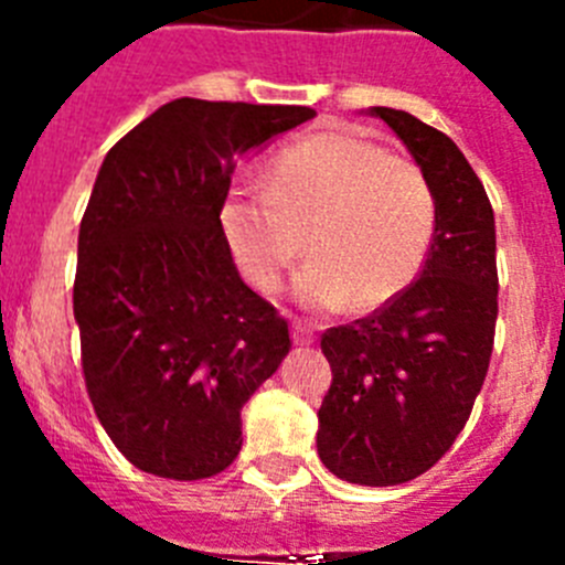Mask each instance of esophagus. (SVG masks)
<instances>
[{
	"label": "esophagus",
	"instance_id": "obj_1",
	"mask_svg": "<svg viewBox=\"0 0 565 565\" xmlns=\"http://www.w3.org/2000/svg\"><path fill=\"white\" fill-rule=\"evenodd\" d=\"M291 339H294V344H311L313 342V331L308 326H302V322H294Z\"/></svg>",
	"mask_w": 565,
	"mask_h": 565
}]
</instances>
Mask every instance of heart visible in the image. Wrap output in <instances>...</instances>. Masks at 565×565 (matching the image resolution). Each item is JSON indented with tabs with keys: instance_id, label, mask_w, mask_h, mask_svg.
Returning <instances> with one entry per match:
<instances>
[{
	"instance_id": "b5f03b06",
	"label": "heart",
	"mask_w": 565,
	"mask_h": 565,
	"mask_svg": "<svg viewBox=\"0 0 565 565\" xmlns=\"http://www.w3.org/2000/svg\"><path fill=\"white\" fill-rule=\"evenodd\" d=\"M221 228L257 291H277L308 252L313 259L294 286L302 306L371 313L422 271L436 234V192L407 158L326 129L274 154L268 189H228Z\"/></svg>"
}]
</instances>
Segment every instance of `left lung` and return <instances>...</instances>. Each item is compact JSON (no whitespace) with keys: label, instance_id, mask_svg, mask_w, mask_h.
I'll list each match as a JSON object with an SVG mask.
<instances>
[{"label":"left lung","instance_id":"8db88e82","mask_svg":"<svg viewBox=\"0 0 565 565\" xmlns=\"http://www.w3.org/2000/svg\"><path fill=\"white\" fill-rule=\"evenodd\" d=\"M436 192V234L416 282L322 333L333 382L317 452L362 487L413 481L450 450L489 371L498 319L495 214L461 149L404 109L371 107Z\"/></svg>","mask_w":565,"mask_h":565}]
</instances>
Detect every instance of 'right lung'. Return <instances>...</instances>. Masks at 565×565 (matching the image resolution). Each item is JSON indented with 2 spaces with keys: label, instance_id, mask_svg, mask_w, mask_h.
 <instances>
[{
  "label": "right lung",
  "instance_id": "1",
  "mask_svg": "<svg viewBox=\"0 0 565 565\" xmlns=\"http://www.w3.org/2000/svg\"><path fill=\"white\" fill-rule=\"evenodd\" d=\"M313 115L174 98L98 169L78 228L73 313L89 402L143 472H223L243 447V404L291 351L286 319L234 266L221 206L243 154Z\"/></svg>",
  "mask_w": 565,
  "mask_h": 565
}]
</instances>
